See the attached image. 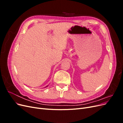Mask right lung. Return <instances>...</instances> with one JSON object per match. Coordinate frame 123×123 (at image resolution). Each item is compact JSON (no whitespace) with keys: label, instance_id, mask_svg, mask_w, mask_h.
<instances>
[{"label":"right lung","instance_id":"right-lung-1","mask_svg":"<svg viewBox=\"0 0 123 123\" xmlns=\"http://www.w3.org/2000/svg\"><path fill=\"white\" fill-rule=\"evenodd\" d=\"M48 87V86H46V87Z\"/></svg>","mask_w":123,"mask_h":123}]
</instances>
